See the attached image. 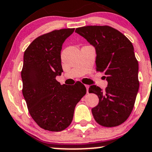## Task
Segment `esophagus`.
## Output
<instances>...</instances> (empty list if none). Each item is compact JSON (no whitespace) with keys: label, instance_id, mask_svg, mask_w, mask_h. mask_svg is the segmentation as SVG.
I'll return each instance as SVG.
<instances>
[{"label":"esophagus","instance_id":"esophagus-1","mask_svg":"<svg viewBox=\"0 0 152 152\" xmlns=\"http://www.w3.org/2000/svg\"><path fill=\"white\" fill-rule=\"evenodd\" d=\"M85 87H86V89H87V93H89V87H90V86L87 85H85Z\"/></svg>","mask_w":152,"mask_h":152}]
</instances>
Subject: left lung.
<instances>
[{
  "label": "left lung",
  "instance_id": "left-lung-1",
  "mask_svg": "<svg viewBox=\"0 0 152 152\" xmlns=\"http://www.w3.org/2000/svg\"><path fill=\"white\" fill-rule=\"evenodd\" d=\"M75 32L95 48L96 70L104 72L108 82L104 91L96 85L89 88L90 93L99 97V104L92 109L94 118L106 127L120 125L131 115L140 87L133 45L108 26H84Z\"/></svg>",
  "mask_w": 152,
  "mask_h": 152
}]
</instances>
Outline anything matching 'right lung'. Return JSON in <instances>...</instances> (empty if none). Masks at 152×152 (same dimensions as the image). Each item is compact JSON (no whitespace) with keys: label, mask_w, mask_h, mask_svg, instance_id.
<instances>
[{"label":"right lung","mask_w":152,"mask_h":152,"mask_svg":"<svg viewBox=\"0 0 152 152\" xmlns=\"http://www.w3.org/2000/svg\"><path fill=\"white\" fill-rule=\"evenodd\" d=\"M75 28L56 30L35 38L24 53L23 94L28 112L42 129L60 132L71 124L76 104L86 94L80 82L60 85L62 46Z\"/></svg>","instance_id":"1"}]
</instances>
